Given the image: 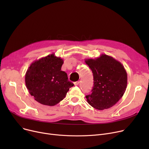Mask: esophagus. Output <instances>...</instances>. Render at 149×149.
<instances>
[{
    "instance_id": "obj_1",
    "label": "esophagus",
    "mask_w": 149,
    "mask_h": 149,
    "mask_svg": "<svg viewBox=\"0 0 149 149\" xmlns=\"http://www.w3.org/2000/svg\"><path fill=\"white\" fill-rule=\"evenodd\" d=\"M74 85H75V86H78V85L79 84V83H80V81H78L74 82Z\"/></svg>"
}]
</instances>
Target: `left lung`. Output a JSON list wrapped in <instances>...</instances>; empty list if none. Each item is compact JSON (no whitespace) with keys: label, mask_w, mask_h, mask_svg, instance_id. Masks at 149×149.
I'll return each mask as SVG.
<instances>
[{"label":"left lung","mask_w":149,"mask_h":149,"mask_svg":"<svg viewBox=\"0 0 149 149\" xmlns=\"http://www.w3.org/2000/svg\"><path fill=\"white\" fill-rule=\"evenodd\" d=\"M85 62L92 70L94 83L92 93L86 96L88 103L98 110L112 107L126 90L127 74L124 66L106 54Z\"/></svg>","instance_id":"8db88e82"}]
</instances>
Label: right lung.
Instances as JSON below:
<instances>
[{
    "instance_id": "add662e5",
    "label": "right lung",
    "mask_w": 149,
    "mask_h": 149,
    "mask_svg": "<svg viewBox=\"0 0 149 149\" xmlns=\"http://www.w3.org/2000/svg\"><path fill=\"white\" fill-rule=\"evenodd\" d=\"M63 60L54 54L33 61L25 74V84L35 100L43 105L53 106L65 97L74 84L61 70Z\"/></svg>"
}]
</instances>
